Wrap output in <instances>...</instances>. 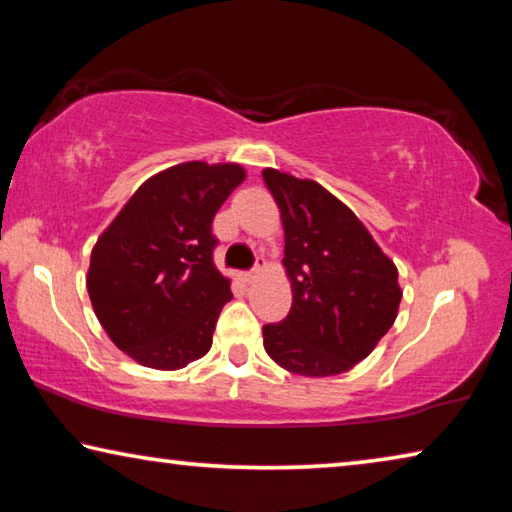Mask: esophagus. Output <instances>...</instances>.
Here are the masks:
<instances>
[{"label": "esophagus", "mask_w": 512, "mask_h": 512, "mask_svg": "<svg viewBox=\"0 0 512 512\" xmlns=\"http://www.w3.org/2000/svg\"><path fill=\"white\" fill-rule=\"evenodd\" d=\"M262 271H264V262H257L253 268H250L248 273H244V280H246V282H253L255 277H257L259 273H262Z\"/></svg>", "instance_id": "obj_1"}]
</instances>
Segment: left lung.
Masks as SVG:
<instances>
[{
	"mask_svg": "<svg viewBox=\"0 0 512 512\" xmlns=\"http://www.w3.org/2000/svg\"><path fill=\"white\" fill-rule=\"evenodd\" d=\"M262 176L280 207L293 291L289 316L264 325V348L296 375H341L393 327L402 300L397 268L357 214L316 180L277 169Z\"/></svg>",
	"mask_w": 512,
	"mask_h": 512,
	"instance_id": "1",
	"label": "left lung"
}]
</instances>
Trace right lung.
I'll return each instance as SVG.
<instances>
[{"label":"right lung","mask_w":512,"mask_h":512,"mask_svg":"<svg viewBox=\"0 0 512 512\" xmlns=\"http://www.w3.org/2000/svg\"><path fill=\"white\" fill-rule=\"evenodd\" d=\"M241 164L183 162L131 196L92 248L88 293L121 352L155 370H178L212 348L230 280L216 271L212 221Z\"/></svg>","instance_id":"add662e5"}]
</instances>
